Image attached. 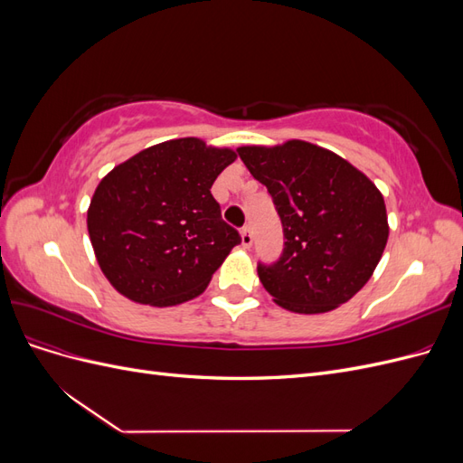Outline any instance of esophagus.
I'll return each mask as SVG.
<instances>
[{
	"mask_svg": "<svg viewBox=\"0 0 463 463\" xmlns=\"http://www.w3.org/2000/svg\"><path fill=\"white\" fill-rule=\"evenodd\" d=\"M241 243H243V247H250L253 245V232H250V228L249 226H243L241 228Z\"/></svg>",
	"mask_w": 463,
	"mask_h": 463,
	"instance_id": "esophagus-1",
	"label": "esophagus"
}]
</instances>
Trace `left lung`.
I'll use <instances>...</instances> for the list:
<instances>
[{"instance_id":"1","label":"left lung","mask_w":463,"mask_h":463,"mask_svg":"<svg viewBox=\"0 0 463 463\" xmlns=\"http://www.w3.org/2000/svg\"><path fill=\"white\" fill-rule=\"evenodd\" d=\"M237 154L269 189L284 230L276 262H259L264 289L293 313H326L367 284L388 241L381 191L326 148L305 141L241 146Z\"/></svg>"}]
</instances>
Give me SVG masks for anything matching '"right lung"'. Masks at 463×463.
Instances as JSON below:
<instances>
[{
	"mask_svg": "<svg viewBox=\"0 0 463 463\" xmlns=\"http://www.w3.org/2000/svg\"><path fill=\"white\" fill-rule=\"evenodd\" d=\"M230 148L175 138L135 154L96 187L89 235L104 276L131 301L170 307L197 298L241 241L210 187Z\"/></svg>",
	"mask_w": 463,
	"mask_h": 463,
	"instance_id": "right-lung-1",
	"label": "right lung"
}]
</instances>
